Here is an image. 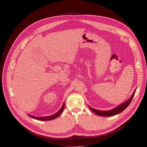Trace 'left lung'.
I'll return each mask as SVG.
<instances>
[{
    "label": "left lung",
    "instance_id": "obj_1",
    "mask_svg": "<svg viewBox=\"0 0 147 147\" xmlns=\"http://www.w3.org/2000/svg\"><path fill=\"white\" fill-rule=\"evenodd\" d=\"M136 89H136L134 90V91L132 93L131 96L130 97V98L128 100H127L126 102H123V103L119 105L118 106H117L116 107H115V108H114V109H113L111 110H108V111L97 110L92 109L89 106H88L90 108V109L92 111V112H93L94 114L98 115L99 116H102V117H111V116L115 115L117 114H118L122 113L129 105V104L130 103L131 101L132 100V99L133 98V96H134V95L135 94Z\"/></svg>",
    "mask_w": 147,
    "mask_h": 147
}]
</instances>
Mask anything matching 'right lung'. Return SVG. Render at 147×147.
Instances as JSON below:
<instances>
[{
	"mask_svg": "<svg viewBox=\"0 0 147 147\" xmlns=\"http://www.w3.org/2000/svg\"><path fill=\"white\" fill-rule=\"evenodd\" d=\"M65 106V103L64 102L63 103V105H62V107L61 108V109L58 112H57L56 113H55V114H53L51 115H50V116L35 117L34 115H31L30 114H28V115L29 117H30V118H32L33 119H37V120H38V121H50V120H53V119H54L58 118L60 115V114L63 112V111L64 110Z\"/></svg>",
	"mask_w": 147,
	"mask_h": 147,
	"instance_id": "1",
	"label": "right lung"
}]
</instances>
